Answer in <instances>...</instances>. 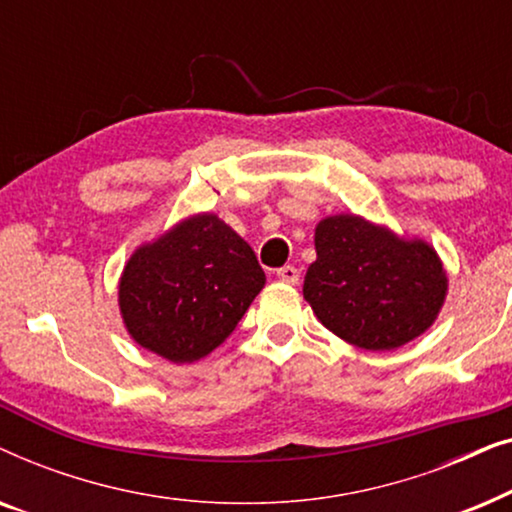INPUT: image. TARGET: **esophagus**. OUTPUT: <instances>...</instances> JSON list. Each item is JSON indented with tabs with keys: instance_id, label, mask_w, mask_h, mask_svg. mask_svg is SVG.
I'll use <instances>...</instances> for the list:
<instances>
[{
	"instance_id": "esophagus-1",
	"label": "esophagus",
	"mask_w": 512,
	"mask_h": 512,
	"mask_svg": "<svg viewBox=\"0 0 512 512\" xmlns=\"http://www.w3.org/2000/svg\"><path fill=\"white\" fill-rule=\"evenodd\" d=\"M277 279L284 284H298L300 270L293 268V265H284V268L277 270Z\"/></svg>"
}]
</instances>
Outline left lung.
Listing matches in <instances>:
<instances>
[{"mask_svg":"<svg viewBox=\"0 0 512 512\" xmlns=\"http://www.w3.org/2000/svg\"><path fill=\"white\" fill-rule=\"evenodd\" d=\"M314 249L303 296L321 324L349 345L391 352L429 331L443 310L447 272L419 237L335 214L317 223Z\"/></svg>","mask_w":512,"mask_h":512,"instance_id":"8db88e82","label":"left lung"}]
</instances>
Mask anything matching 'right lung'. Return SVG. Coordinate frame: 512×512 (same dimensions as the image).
Returning a JSON list of instances; mask_svg holds the SVG:
<instances>
[{"label": "right lung", "mask_w": 512, "mask_h": 512, "mask_svg": "<svg viewBox=\"0 0 512 512\" xmlns=\"http://www.w3.org/2000/svg\"><path fill=\"white\" fill-rule=\"evenodd\" d=\"M265 286L254 249L212 212L132 251L118 282L130 338L172 363L214 352Z\"/></svg>", "instance_id": "right-lung-1"}]
</instances>
